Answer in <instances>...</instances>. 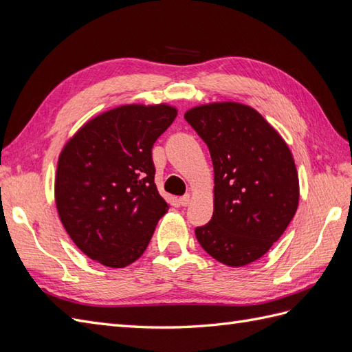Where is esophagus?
<instances>
[{"label":"esophagus","instance_id":"obj_1","mask_svg":"<svg viewBox=\"0 0 352 352\" xmlns=\"http://www.w3.org/2000/svg\"><path fill=\"white\" fill-rule=\"evenodd\" d=\"M180 204H182L184 207H188L189 204H190V201H192V197H190L189 194H186V195H184V197H180Z\"/></svg>","mask_w":352,"mask_h":352}]
</instances>
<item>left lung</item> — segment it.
<instances>
[{
  "label": "left lung",
  "instance_id": "1",
  "mask_svg": "<svg viewBox=\"0 0 352 352\" xmlns=\"http://www.w3.org/2000/svg\"><path fill=\"white\" fill-rule=\"evenodd\" d=\"M185 120L207 144L214 168V211L195 229L199 245L229 267L261 258L298 208L289 148L258 111L239 102L199 105Z\"/></svg>",
  "mask_w": 352,
  "mask_h": 352
}]
</instances>
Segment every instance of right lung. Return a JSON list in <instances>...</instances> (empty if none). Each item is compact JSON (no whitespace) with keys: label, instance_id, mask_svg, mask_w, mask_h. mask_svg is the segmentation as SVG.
I'll return each instance as SVG.
<instances>
[{"label":"right lung","instance_id":"right-lung-1","mask_svg":"<svg viewBox=\"0 0 352 352\" xmlns=\"http://www.w3.org/2000/svg\"><path fill=\"white\" fill-rule=\"evenodd\" d=\"M167 104H131L83 124L56 175L60 220L89 258L122 269L141 257L167 202L154 184L153 145L176 119Z\"/></svg>","mask_w":352,"mask_h":352}]
</instances>
